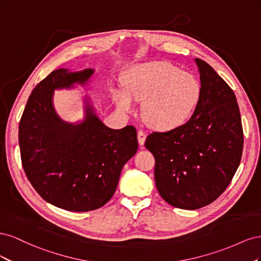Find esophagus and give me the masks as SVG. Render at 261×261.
Listing matches in <instances>:
<instances>
[{
	"label": "esophagus",
	"instance_id": "esophagus-1",
	"mask_svg": "<svg viewBox=\"0 0 261 261\" xmlns=\"http://www.w3.org/2000/svg\"><path fill=\"white\" fill-rule=\"evenodd\" d=\"M137 137H138V143H139V145L143 146V145L145 144V141H146V137H147L146 133H145L144 130L139 129V130L137 132Z\"/></svg>",
	"mask_w": 261,
	"mask_h": 261
}]
</instances>
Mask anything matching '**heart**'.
<instances>
[{
  "label": "heart",
  "mask_w": 261,
  "mask_h": 261,
  "mask_svg": "<svg viewBox=\"0 0 261 261\" xmlns=\"http://www.w3.org/2000/svg\"><path fill=\"white\" fill-rule=\"evenodd\" d=\"M124 92H114L118 109L128 113L132 101L144 102L141 115L150 127L170 130L183 124L198 103L200 87L191 74L167 62H151L132 68Z\"/></svg>",
  "instance_id": "heart-1"
}]
</instances>
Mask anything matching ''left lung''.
<instances>
[{
	"instance_id": "obj_1",
	"label": "left lung",
	"mask_w": 261,
	"mask_h": 261,
	"mask_svg": "<svg viewBox=\"0 0 261 261\" xmlns=\"http://www.w3.org/2000/svg\"><path fill=\"white\" fill-rule=\"evenodd\" d=\"M200 96L189 120L152 133L145 146L155 159L154 180L171 206L195 210L222 194L241 163L243 127L236 97L208 63L196 59Z\"/></svg>"
}]
</instances>
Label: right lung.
<instances>
[{
	"mask_svg": "<svg viewBox=\"0 0 261 261\" xmlns=\"http://www.w3.org/2000/svg\"><path fill=\"white\" fill-rule=\"evenodd\" d=\"M94 70L60 68L31 92L19 122L23 171L42 198L67 211L101 208L112 198L124 164L137 152L136 128H109L86 106L82 123L62 121L55 113V89L85 85Z\"/></svg>",
	"mask_w": 261,
	"mask_h": 261,
	"instance_id": "obj_1",
	"label": "right lung"
}]
</instances>
